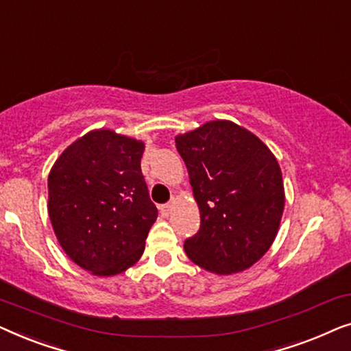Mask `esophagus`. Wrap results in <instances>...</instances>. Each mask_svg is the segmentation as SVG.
I'll list each match as a JSON object with an SVG mask.
<instances>
[{
  "instance_id": "obj_1",
  "label": "esophagus",
  "mask_w": 351,
  "mask_h": 351,
  "mask_svg": "<svg viewBox=\"0 0 351 351\" xmlns=\"http://www.w3.org/2000/svg\"><path fill=\"white\" fill-rule=\"evenodd\" d=\"M174 201H171V203H167V204H162L161 206V213L165 214V215H169L171 214V210L174 209Z\"/></svg>"
}]
</instances>
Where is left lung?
<instances>
[{
  "label": "left lung",
  "mask_w": 351,
  "mask_h": 351,
  "mask_svg": "<svg viewBox=\"0 0 351 351\" xmlns=\"http://www.w3.org/2000/svg\"><path fill=\"white\" fill-rule=\"evenodd\" d=\"M198 203L201 227L185 239L186 256L215 275L261 261L275 241L285 210L276 158L251 131L227 119L176 137Z\"/></svg>",
  "instance_id": "8db88e82"
}]
</instances>
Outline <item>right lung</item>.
I'll use <instances>...</instances> for the list:
<instances>
[{
  "label": "right lung",
  "instance_id": "obj_1",
  "mask_svg": "<svg viewBox=\"0 0 351 351\" xmlns=\"http://www.w3.org/2000/svg\"><path fill=\"white\" fill-rule=\"evenodd\" d=\"M145 143L94 129L57 158L47 213L66 256L95 276L126 271L142 257L158 217L141 160Z\"/></svg>",
  "mask_w": 351,
  "mask_h": 351
}]
</instances>
